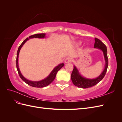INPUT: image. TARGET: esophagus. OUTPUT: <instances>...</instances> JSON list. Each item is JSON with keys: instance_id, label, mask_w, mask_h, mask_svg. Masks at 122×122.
Listing matches in <instances>:
<instances>
[{"instance_id": "34e87169", "label": "esophagus", "mask_w": 122, "mask_h": 122, "mask_svg": "<svg viewBox=\"0 0 122 122\" xmlns=\"http://www.w3.org/2000/svg\"><path fill=\"white\" fill-rule=\"evenodd\" d=\"M71 61H72V59L70 57H68L66 58L65 60V62L66 64H67V63H69V62H71Z\"/></svg>"}]
</instances>
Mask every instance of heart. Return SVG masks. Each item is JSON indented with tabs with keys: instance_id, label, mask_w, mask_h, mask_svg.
Here are the masks:
<instances>
[{
	"instance_id": "obj_1",
	"label": "heart",
	"mask_w": 122,
	"mask_h": 122,
	"mask_svg": "<svg viewBox=\"0 0 122 122\" xmlns=\"http://www.w3.org/2000/svg\"><path fill=\"white\" fill-rule=\"evenodd\" d=\"M80 44H81V43H80Z\"/></svg>"
}]
</instances>
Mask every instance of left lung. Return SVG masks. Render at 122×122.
<instances>
[{
  "mask_svg": "<svg viewBox=\"0 0 122 122\" xmlns=\"http://www.w3.org/2000/svg\"><path fill=\"white\" fill-rule=\"evenodd\" d=\"M95 44L94 48L102 51L104 55L105 59V68L102 72L98 77L96 78L90 79L83 77L80 74L79 71L76 67L75 66H74V69L71 74V80L75 86L82 88H86L95 86L99 83L100 81L104 78V76L107 71L108 68V60L107 57V51L106 46L103 44L100 40L97 38H95Z\"/></svg>",
  "mask_w": 122,
  "mask_h": 122,
  "instance_id": "left-lung-1",
  "label": "left lung"
}]
</instances>
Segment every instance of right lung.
Listing matches in <instances>:
<instances>
[{
    "label": "right lung",
    "mask_w": 122,
    "mask_h": 122,
    "mask_svg": "<svg viewBox=\"0 0 122 122\" xmlns=\"http://www.w3.org/2000/svg\"><path fill=\"white\" fill-rule=\"evenodd\" d=\"M45 34H35L34 35H32L29 36V38H27L22 43V44L20 45V46L18 48V49L17 51V58H16V67L17 69V71L18 72V74L20 77L21 79L23 81H24L26 83L32 87H45L49 85L51 82H52L54 80L55 77H56V74L57 72L60 70L61 69L62 67L64 66V64L61 63L59 64L56 67H55L53 70L51 72L50 74L46 78L42 80L38 81H31L25 78V77L22 74L20 69L19 68V65H18V57H19V54L20 52V49L23 46V45L25 43V42L28 41L29 39H32V38H39V39H43L45 38Z\"/></svg>",
    "instance_id": "obj_1"
}]
</instances>
